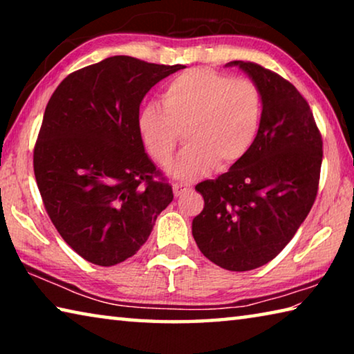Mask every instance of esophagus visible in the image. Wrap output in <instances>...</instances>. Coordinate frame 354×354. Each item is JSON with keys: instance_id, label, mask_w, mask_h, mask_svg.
<instances>
[{"instance_id": "34e87169", "label": "esophagus", "mask_w": 354, "mask_h": 354, "mask_svg": "<svg viewBox=\"0 0 354 354\" xmlns=\"http://www.w3.org/2000/svg\"><path fill=\"white\" fill-rule=\"evenodd\" d=\"M187 192H190L189 184H183V183L173 184V194H175V196H181L184 194H187Z\"/></svg>"}]
</instances>
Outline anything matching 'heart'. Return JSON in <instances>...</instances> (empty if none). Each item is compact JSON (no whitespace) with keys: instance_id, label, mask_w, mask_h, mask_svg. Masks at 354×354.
<instances>
[{"instance_id":"b5f03b06","label":"heart","mask_w":354,"mask_h":354,"mask_svg":"<svg viewBox=\"0 0 354 354\" xmlns=\"http://www.w3.org/2000/svg\"><path fill=\"white\" fill-rule=\"evenodd\" d=\"M160 104L145 103L137 131L154 162L165 164L185 129L187 145L167 167L169 175L192 181L214 169L243 159L253 148L263 120L259 86L247 77L192 68L173 77L160 92Z\"/></svg>"}]
</instances>
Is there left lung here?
I'll return each mask as SVG.
<instances>
[{
    "mask_svg": "<svg viewBox=\"0 0 354 354\" xmlns=\"http://www.w3.org/2000/svg\"><path fill=\"white\" fill-rule=\"evenodd\" d=\"M259 86L263 120L253 148L217 179L196 184L205 207L192 221L203 254L231 272L270 262L295 236L319 190L323 142L308 101L284 77L232 61Z\"/></svg>",
    "mask_w": 354,
    "mask_h": 354,
    "instance_id": "1",
    "label": "left lung"
}]
</instances>
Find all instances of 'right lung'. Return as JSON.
Masks as SVG:
<instances>
[{
  "mask_svg": "<svg viewBox=\"0 0 354 354\" xmlns=\"http://www.w3.org/2000/svg\"><path fill=\"white\" fill-rule=\"evenodd\" d=\"M181 68L107 57L68 75L48 101L35 181L57 232L88 262L111 267L134 256L173 200L137 115L149 88Z\"/></svg>",
  "mask_w": 354,
  "mask_h": 354,
  "instance_id": "right-lung-1",
  "label": "right lung"
}]
</instances>
